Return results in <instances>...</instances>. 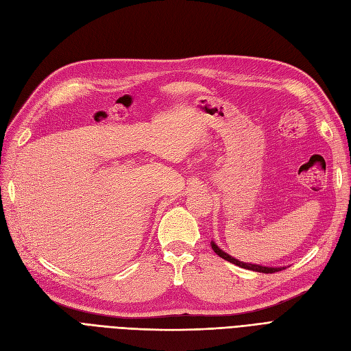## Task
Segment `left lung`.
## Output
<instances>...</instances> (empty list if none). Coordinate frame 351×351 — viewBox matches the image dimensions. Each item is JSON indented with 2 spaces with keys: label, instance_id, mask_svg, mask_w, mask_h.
Listing matches in <instances>:
<instances>
[{
  "label": "left lung",
  "instance_id": "left-lung-1",
  "mask_svg": "<svg viewBox=\"0 0 351 351\" xmlns=\"http://www.w3.org/2000/svg\"><path fill=\"white\" fill-rule=\"evenodd\" d=\"M211 247L213 251L216 252L219 256H221L223 259H226V261H229L237 267H242V268H246V269H252V271H258V273H264V274H271V273H277V271H281L285 269L286 267H267V265H259V264H251V263H243V261H239V259H236L234 256L226 254L223 250H220V247L216 245V242L211 241Z\"/></svg>",
  "mask_w": 351,
  "mask_h": 351
}]
</instances>
